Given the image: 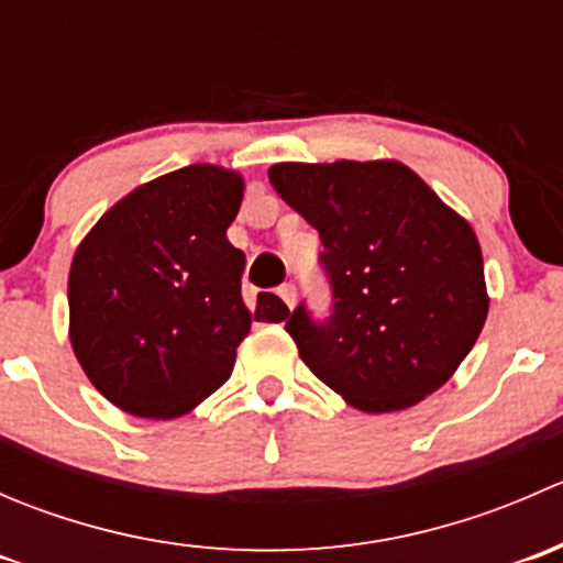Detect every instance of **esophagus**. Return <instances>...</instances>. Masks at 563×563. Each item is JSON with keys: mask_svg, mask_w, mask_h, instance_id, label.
<instances>
[{"mask_svg": "<svg viewBox=\"0 0 563 563\" xmlns=\"http://www.w3.org/2000/svg\"><path fill=\"white\" fill-rule=\"evenodd\" d=\"M277 297H280L288 308H294V302H297V286H294V283H283V286L277 288Z\"/></svg>", "mask_w": 563, "mask_h": 563, "instance_id": "esophagus-1", "label": "esophagus"}]
</instances>
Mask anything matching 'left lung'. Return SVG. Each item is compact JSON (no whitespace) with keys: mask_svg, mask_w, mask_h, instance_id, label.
Segmentation results:
<instances>
[{"mask_svg":"<svg viewBox=\"0 0 563 563\" xmlns=\"http://www.w3.org/2000/svg\"><path fill=\"white\" fill-rule=\"evenodd\" d=\"M269 181L323 245L329 313L299 302L286 321L305 365L367 413L450 382L487 318L471 225L400 163H280Z\"/></svg>","mask_w":563,"mask_h":563,"instance_id":"obj_1","label":"left lung"}]
</instances>
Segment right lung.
<instances>
[{"label":"right lung","instance_id":"obj_1","mask_svg":"<svg viewBox=\"0 0 563 563\" xmlns=\"http://www.w3.org/2000/svg\"><path fill=\"white\" fill-rule=\"evenodd\" d=\"M240 203V176L187 166L124 196L76 250L70 343L122 411L181 417L229 382L253 318L288 316L275 294L255 313L242 302L245 253L225 236Z\"/></svg>","mask_w":563,"mask_h":563}]
</instances>
